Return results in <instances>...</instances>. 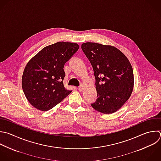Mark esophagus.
<instances>
[{
  "instance_id": "obj_1",
  "label": "esophagus",
  "mask_w": 161,
  "mask_h": 161,
  "mask_svg": "<svg viewBox=\"0 0 161 161\" xmlns=\"http://www.w3.org/2000/svg\"><path fill=\"white\" fill-rule=\"evenodd\" d=\"M79 91H80V92H81V91H82V86H80L79 87Z\"/></svg>"
}]
</instances>
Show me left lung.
<instances>
[{
    "mask_svg": "<svg viewBox=\"0 0 161 161\" xmlns=\"http://www.w3.org/2000/svg\"><path fill=\"white\" fill-rule=\"evenodd\" d=\"M81 48L91 62L96 79L97 98L91 104L99 112L118 111L133 89V72L126 57L116 48L96 43H82Z\"/></svg>",
    "mask_w": 161,
    "mask_h": 161,
    "instance_id": "obj_1",
    "label": "left lung"
}]
</instances>
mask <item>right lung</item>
Instances as JSON below:
<instances>
[{"mask_svg": "<svg viewBox=\"0 0 161 161\" xmlns=\"http://www.w3.org/2000/svg\"><path fill=\"white\" fill-rule=\"evenodd\" d=\"M79 48L77 43L57 42L43 48L28 62L23 74L22 87L33 106L48 111L72 92L64 86V67Z\"/></svg>", "mask_w": 161, "mask_h": 161, "instance_id": "1", "label": "right lung"}]
</instances>
